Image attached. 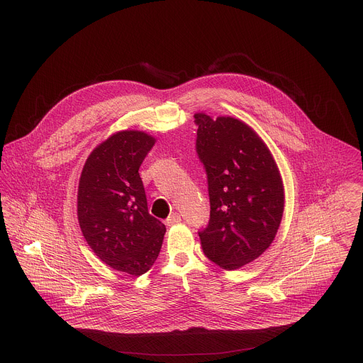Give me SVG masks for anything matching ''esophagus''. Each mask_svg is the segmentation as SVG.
Masks as SVG:
<instances>
[{"instance_id":"esophagus-1","label":"esophagus","mask_w":363,"mask_h":363,"mask_svg":"<svg viewBox=\"0 0 363 363\" xmlns=\"http://www.w3.org/2000/svg\"><path fill=\"white\" fill-rule=\"evenodd\" d=\"M178 223H181V216H179L178 213L171 214V216L165 220V224H167V225H174V224H178Z\"/></svg>"}]
</instances>
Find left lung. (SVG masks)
Listing matches in <instances>:
<instances>
[{
	"label": "left lung",
	"mask_w": 363,
	"mask_h": 363,
	"mask_svg": "<svg viewBox=\"0 0 363 363\" xmlns=\"http://www.w3.org/2000/svg\"><path fill=\"white\" fill-rule=\"evenodd\" d=\"M196 153L210 195V221L199 230L203 254L225 270L260 257L284 210L279 168L266 143L244 122L196 113Z\"/></svg>",
	"instance_id": "1"
}]
</instances>
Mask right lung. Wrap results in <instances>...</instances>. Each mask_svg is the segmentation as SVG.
<instances>
[{
	"mask_svg": "<svg viewBox=\"0 0 363 363\" xmlns=\"http://www.w3.org/2000/svg\"><path fill=\"white\" fill-rule=\"evenodd\" d=\"M155 139L139 130L112 135L83 167L77 217L93 252L115 270L146 273L160 255L165 225L147 211L139 168Z\"/></svg>",
	"mask_w": 363,
	"mask_h": 363,
	"instance_id": "right-lung-1",
	"label": "right lung"
}]
</instances>
